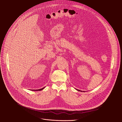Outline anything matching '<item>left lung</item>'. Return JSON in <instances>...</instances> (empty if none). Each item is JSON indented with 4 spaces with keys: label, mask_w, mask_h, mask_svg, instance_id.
I'll use <instances>...</instances> for the list:
<instances>
[{
    "label": "left lung",
    "mask_w": 122,
    "mask_h": 122,
    "mask_svg": "<svg viewBox=\"0 0 122 122\" xmlns=\"http://www.w3.org/2000/svg\"><path fill=\"white\" fill-rule=\"evenodd\" d=\"M77 91H81V92H82V91H81V90H78V89H76Z\"/></svg>",
    "instance_id": "left-lung-1"
}]
</instances>
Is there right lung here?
Returning a JSON list of instances; mask_svg holds the SVG:
<instances>
[{
    "label": "right lung",
    "mask_w": 122,
    "mask_h": 122,
    "mask_svg": "<svg viewBox=\"0 0 122 122\" xmlns=\"http://www.w3.org/2000/svg\"><path fill=\"white\" fill-rule=\"evenodd\" d=\"M45 88V87L42 88H41V89H38V90H32V91H41V90H42L44 88Z\"/></svg>",
    "instance_id": "1"
}]
</instances>
